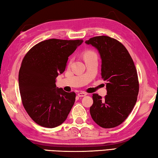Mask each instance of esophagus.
I'll use <instances>...</instances> for the list:
<instances>
[{
  "instance_id": "obj_1",
  "label": "esophagus",
  "mask_w": 158,
  "mask_h": 158,
  "mask_svg": "<svg viewBox=\"0 0 158 158\" xmlns=\"http://www.w3.org/2000/svg\"><path fill=\"white\" fill-rule=\"evenodd\" d=\"M86 95H87V93L86 92H78V94H77V96L80 97H85V96H86Z\"/></svg>"
}]
</instances>
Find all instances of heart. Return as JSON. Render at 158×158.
Instances as JSON below:
<instances>
[{
	"label": "heart",
	"instance_id": "b5f03b06",
	"mask_svg": "<svg viewBox=\"0 0 158 158\" xmlns=\"http://www.w3.org/2000/svg\"><path fill=\"white\" fill-rule=\"evenodd\" d=\"M82 56H83L84 59H87L92 57H97V55L94 51L92 50H87L82 53Z\"/></svg>",
	"mask_w": 158,
	"mask_h": 158
}]
</instances>
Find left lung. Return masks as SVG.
<instances>
[{"mask_svg":"<svg viewBox=\"0 0 158 158\" xmlns=\"http://www.w3.org/2000/svg\"><path fill=\"white\" fill-rule=\"evenodd\" d=\"M85 43L99 51L102 77L107 82L104 98L93 94L90 115L102 127H115L126 120L137 100L139 83L135 65L126 48L115 38L95 36Z\"/></svg>","mask_w":158,"mask_h":158,"instance_id":"left-lung-1","label":"left lung"}]
</instances>
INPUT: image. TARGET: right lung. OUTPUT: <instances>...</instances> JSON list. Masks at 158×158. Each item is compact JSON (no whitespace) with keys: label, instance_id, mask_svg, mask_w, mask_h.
I'll return each mask as SVG.
<instances>
[{"label":"right lung","instance_id":"obj_1","mask_svg":"<svg viewBox=\"0 0 158 158\" xmlns=\"http://www.w3.org/2000/svg\"><path fill=\"white\" fill-rule=\"evenodd\" d=\"M82 40L52 38L31 49L23 59L19 87L28 115L44 127L54 128L66 120L76 101V93L56 88V77L65 71L69 56Z\"/></svg>","mask_w":158,"mask_h":158}]
</instances>
